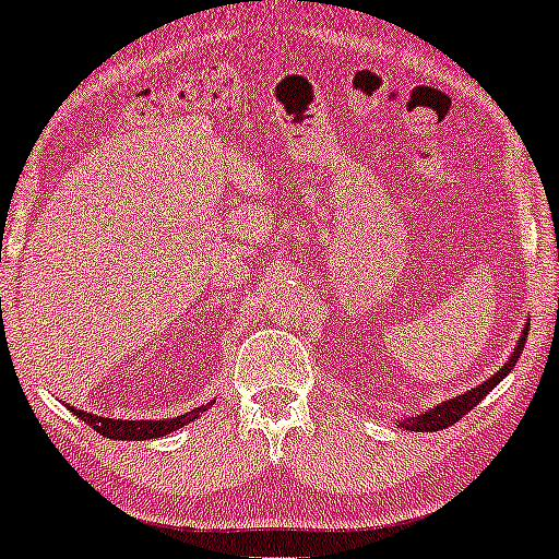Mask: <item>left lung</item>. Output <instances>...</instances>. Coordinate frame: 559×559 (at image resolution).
I'll return each mask as SVG.
<instances>
[{
  "label": "left lung",
  "instance_id": "8db88e82",
  "mask_svg": "<svg viewBox=\"0 0 559 559\" xmlns=\"http://www.w3.org/2000/svg\"><path fill=\"white\" fill-rule=\"evenodd\" d=\"M524 343H526V328H524L522 338H519V346L514 348V354H511L509 361L503 364L501 371H496L491 379L484 381V384H478L476 389H471V392L455 396V400H450V402H442L435 409L425 412V415L404 419L402 425L407 427V430H412V432H435V430H445V427L455 425L457 419H461L463 415H468V412L476 407V404L484 400V396L491 392V389L499 384V381L507 377L511 369H514L516 361H519V354H522V350H524Z\"/></svg>",
  "mask_w": 559,
  "mask_h": 559
}]
</instances>
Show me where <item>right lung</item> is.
<instances>
[{"mask_svg": "<svg viewBox=\"0 0 559 559\" xmlns=\"http://www.w3.org/2000/svg\"><path fill=\"white\" fill-rule=\"evenodd\" d=\"M201 412V409H195ZM73 415L83 419L88 427H94L98 435L111 440H152V438H163L167 432H175L178 427L190 423L193 417L180 415L175 419H111V417H98V415H88L83 409H73Z\"/></svg>", "mask_w": 559, "mask_h": 559, "instance_id": "add662e5", "label": "right lung"}]
</instances>
